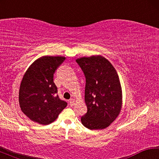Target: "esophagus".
<instances>
[{
  "label": "esophagus",
  "mask_w": 159,
  "mask_h": 159,
  "mask_svg": "<svg viewBox=\"0 0 159 159\" xmlns=\"http://www.w3.org/2000/svg\"><path fill=\"white\" fill-rule=\"evenodd\" d=\"M69 105H70V106H73L74 104L75 101H74V99L73 98H71V99H69Z\"/></svg>",
  "instance_id": "esophagus-1"
}]
</instances>
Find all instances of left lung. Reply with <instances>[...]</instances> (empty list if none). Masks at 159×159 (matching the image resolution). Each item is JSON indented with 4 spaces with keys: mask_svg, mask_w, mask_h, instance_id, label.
<instances>
[{
    "mask_svg": "<svg viewBox=\"0 0 159 159\" xmlns=\"http://www.w3.org/2000/svg\"><path fill=\"white\" fill-rule=\"evenodd\" d=\"M85 76V102L88 111L82 124L90 130L108 127L120 114L122 90L116 71L101 55L83 57L76 60Z\"/></svg>",
    "mask_w": 159,
    "mask_h": 159,
    "instance_id": "8db88e82",
    "label": "left lung"
}]
</instances>
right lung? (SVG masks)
Returning <instances> with one entry per match:
<instances>
[{"label": "right lung", "mask_w": 159, "mask_h": 159, "mask_svg": "<svg viewBox=\"0 0 159 159\" xmlns=\"http://www.w3.org/2000/svg\"><path fill=\"white\" fill-rule=\"evenodd\" d=\"M65 57L43 56L26 70L21 80L19 102L21 111L39 124L48 125L57 119L67 103L59 98L54 74Z\"/></svg>", "instance_id": "right-lung-1"}]
</instances>
